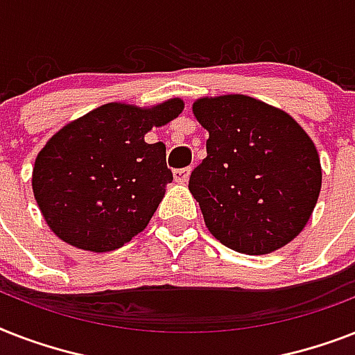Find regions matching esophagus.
<instances>
[{
    "label": "esophagus",
    "mask_w": 355,
    "mask_h": 355,
    "mask_svg": "<svg viewBox=\"0 0 355 355\" xmlns=\"http://www.w3.org/2000/svg\"><path fill=\"white\" fill-rule=\"evenodd\" d=\"M189 175H191V167H182V169H175V171H173L175 182H178V184L188 182Z\"/></svg>",
    "instance_id": "obj_1"
}]
</instances>
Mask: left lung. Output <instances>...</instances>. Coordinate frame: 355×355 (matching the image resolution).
<instances>
[{"instance_id": "left-lung-1", "label": "left lung", "mask_w": 355, "mask_h": 355, "mask_svg": "<svg viewBox=\"0 0 355 355\" xmlns=\"http://www.w3.org/2000/svg\"><path fill=\"white\" fill-rule=\"evenodd\" d=\"M193 116L210 136L189 191L211 236L250 256L286 247L309 221L322 186L308 132L280 108L241 94L200 97Z\"/></svg>"}]
</instances>
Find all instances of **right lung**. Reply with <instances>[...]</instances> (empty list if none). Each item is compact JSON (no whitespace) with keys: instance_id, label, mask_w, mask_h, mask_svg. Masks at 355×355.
Instances as JSON below:
<instances>
[{"instance_id":"obj_1","label":"right lung","mask_w":355,"mask_h":355,"mask_svg":"<svg viewBox=\"0 0 355 355\" xmlns=\"http://www.w3.org/2000/svg\"><path fill=\"white\" fill-rule=\"evenodd\" d=\"M184 110L178 97L153 107L107 103L66 123L33 167V193L51 232L71 247L110 252L139 234L173 173L166 145L145 134Z\"/></svg>"}]
</instances>
